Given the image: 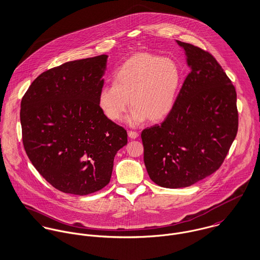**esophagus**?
I'll list each match as a JSON object with an SVG mask.
<instances>
[{
	"instance_id": "obj_1",
	"label": "esophagus",
	"mask_w": 260,
	"mask_h": 260,
	"mask_svg": "<svg viewBox=\"0 0 260 260\" xmlns=\"http://www.w3.org/2000/svg\"><path fill=\"white\" fill-rule=\"evenodd\" d=\"M128 136L131 138V139H136L139 135L137 132L135 131H128Z\"/></svg>"
}]
</instances>
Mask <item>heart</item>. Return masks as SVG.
<instances>
[{
	"label": "heart",
	"mask_w": 260,
	"mask_h": 260,
	"mask_svg": "<svg viewBox=\"0 0 260 260\" xmlns=\"http://www.w3.org/2000/svg\"><path fill=\"white\" fill-rule=\"evenodd\" d=\"M182 73L170 59L142 53L128 59L114 75V84L104 86L98 95V106L111 121H119L133 105L126 122L133 127L147 118L157 122L175 107L181 88Z\"/></svg>",
	"instance_id": "b5f03b06"
}]
</instances>
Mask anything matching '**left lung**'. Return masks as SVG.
Instances as JSON below:
<instances>
[{
    "label": "left lung",
    "mask_w": 260,
    "mask_h": 260,
    "mask_svg": "<svg viewBox=\"0 0 260 260\" xmlns=\"http://www.w3.org/2000/svg\"><path fill=\"white\" fill-rule=\"evenodd\" d=\"M190 73L174 109L141 133L150 179L166 188L192 185L223 163L238 130L236 91L215 58L188 43Z\"/></svg>",
    "instance_id": "obj_1"
}]
</instances>
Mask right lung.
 <instances>
[{"label":"right lung","instance_id":"1","mask_svg":"<svg viewBox=\"0 0 260 260\" xmlns=\"http://www.w3.org/2000/svg\"><path fill=\"white\" fill-rule=\"evenodd\" d=\"M107 58L47 70L22 98L24 148L38 172L64 193L88 195L107 185L114 157L127 144L126 130L98 106Z\"/></svg>","mask_w":260,"mask_h":260}]
</instances>
